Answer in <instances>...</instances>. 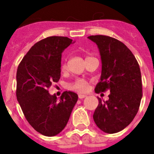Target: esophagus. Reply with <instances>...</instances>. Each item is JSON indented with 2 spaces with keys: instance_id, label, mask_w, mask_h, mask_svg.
I'll return each instance as SVG.
<instances>
[{
  "instance_id": "esophagus-1",
  "label": "esophagus",
  "mask_w": 154,
  "mask_h": 154,
  "mask_svg": "<svg viewBox=\"0 0 154 154\" xmlns=\"http://www.w3.org/2000/svg\"><path fill=\"white\" fill-rule=\"evenodd\" d=\"M86 95H85V94H79V95H78V97H79L80 99H83V98H85V97H86Z\"/></svg>"
}]
</instances>
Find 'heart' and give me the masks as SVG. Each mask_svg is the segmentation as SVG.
<instances>
[{
    "instance_id": "1",
    "label": "heart",
    "mask_w": 154,
    "mask_h": 154,
    "mask_svg": "<svg viewBox=\"0 0 154 154\" xmlns=\"http://www.w3.org/2000/svg\"><path fill=\"white\" fill-rule=\"evenodd\" d=\"M66 69H67V60H64L61 63V69L65 70ZM69 89L79 93L86 92L89 89V84L85 79L78 78L69 85Z\"/></svg>"
}]
</instances>
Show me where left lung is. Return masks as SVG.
I'll return each instance as SVG.
<instances>
[{
	"label": "left lung",
	"mask_w": 154,
	"mask_h": 154,
	"mask_svg": "<svg viewBox=\"0 0 154 154\" xmlns=\"http://www.w3.org/2000/svg\"><path fill=\"white\" fill-rule=\"evenodd\" d=\"M88 38L98 47L102 64L95 92L110 91L108 101L97 97L94 120L103 132L115 134L128 126L137 113L142 97L141 70L134 54L120 41L103 35Z\"/></svg>",
	"instance_id": "left-lung-1"
}]
</instances>
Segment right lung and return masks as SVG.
<instances>
[{
	"instance_id": "add662e5",
	"label": "right lung",
	"mask_w": 154,
	"mask_h": 154,
	"mask_svg": "<svg viewBox=\"0 0 154 154\" xmlns=\"http://www.w3.org/2000/svg\"><path fill=\"white\" fill-rule=\"evenodd\" d=\"M72 43L66 37L45 38L32 46L18 65L17 99L28 122L45 136L62 131L78 99L77 94L65 91L58 100L48 90L60 79L61 53Z\"/></svg>"
}]
</instances>
